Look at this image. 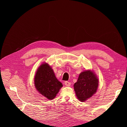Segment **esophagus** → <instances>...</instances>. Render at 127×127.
I'll return each mask as SVG.
<instances>
[{
  "mask_svg": "<svg viewBox=\"0 0 127 127\" xmlns=\"http://www.w3.org/2000/svg\"><path fill=\"white\" fill-rule=\"evenodd\" d=\"M64 85L66 86H70L71 85V83L69 82L66 81L64 82Z\"/></svg>",
  "mask_w": 127,
  "mask_h": 127,
  "instance_id": "34e87169",
  "label": "esophagus"
}]
</instances>
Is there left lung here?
Returning a JSON list of instances; mask_svg holds the SVG:
<instances>
[{
  "instance_id": "1",
  "label": "left lung",
  "mask_w": 127,
  "mask_h": 127,
  "mask_svg": "<svg viewBox=\"0 0 127 127\" xmlns=\"http://www.w3.org/2000/svg\"><path fill=\"white\" fill-rule=\"evenodd\" d=\"M98 79L91 70L82 72L77 81L74 85L76 96L80 102H84L92 97L97 90Z\"/></svg>"
}]
</instances>
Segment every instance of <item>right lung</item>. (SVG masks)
Segmentation results:
<instances>
[{
	"label": "right lung",
	"instance_id": "add662e5",
	"mask_svg": "<svg viewBox=\"0 0 127 127\" xmlns=\"http://www.w3.org/2000/svg\"><path fill=\"white\" fill-rule=\"evenodd\" d=\"M36 90L49 99H53L63 84L57 79L52 68L47 63L42 64L37 69L34 77Z\"/></svg>",
	"mask_w": 127,
	"mask_h": 127
}]
</instances>
